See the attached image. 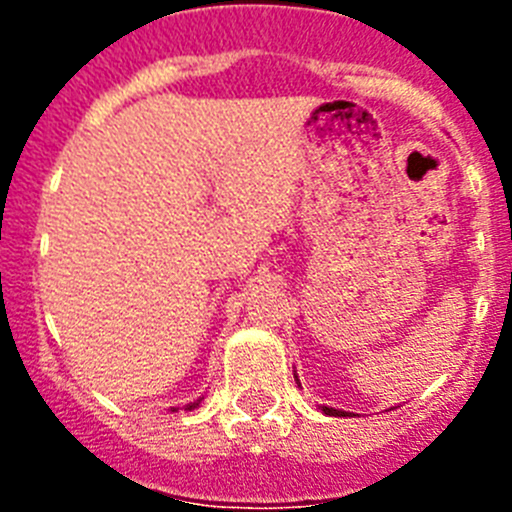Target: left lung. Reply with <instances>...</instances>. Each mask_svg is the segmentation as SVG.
<instances>
[{
    "label": "left lung",
    "instance_id": "1",
    "mask_svg": "<svg viewBox=\"0 0 512 512\" xmlns=\"http://www.w3.org/2000/svg\"><path fill=\"white\" fill-rule=\"evenodd\" d=\"M323 413L333 415V418H348L346 410H333V408H325V405H323Z\"/></svg>",
    "mask_w": 512,
    "mask_h": 512
}]
</instances>
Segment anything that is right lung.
<instances>
[{
  "mask_svg": "<svg viewBox=\"0 0 512 512\" xmlns=\"http://www.w3.org/2000/svg\"><path fill=\"white\" fill-rule=\"evenodd\" d=\"M197 405H200V400H197V402H189L187 410H194V408H197Z\"/></svg>",
  "mask_w": 512,
  "mask_h": 512,
  "instance_id": "1",
  "label": "right lung"
}]
</instances>
